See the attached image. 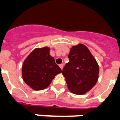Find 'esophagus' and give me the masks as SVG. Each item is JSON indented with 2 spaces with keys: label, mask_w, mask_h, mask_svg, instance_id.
<instances>
[{
  "label": "esophagus",
  "mask_w": 120,
  "mask_h": 120,
  "mask_svg": "<svg viewBox=\"0 0 120 120\" xmlns=\"http://www.w3.org/2000/svg\"><path fill=\"white\" fill-rule=\"evenodd\" d=\"M63 66H64V65L63 64H59V67H60V68H61V70H63Z\"/></svg>",
  "instance_id": "34e87169"
}]
</instances>
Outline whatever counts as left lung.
Returning a JSON list of instances; mask_svg holds the SVG:
<instances>
[{
	"label": "left lung",
	"mask_w": 120,
	"mask_h": 120,
	"mask_svg": "<svg viewBox=\"0 0 120 120\" xmlns=\"http://www.w3.org/2000/svg\"><path fill=\"white\" fill-rule=\"evenodd\" d=\"M68 57L70 61L62 71L68 88L78 95L87 93L98 82L99 68L97 61L82 44L72 47Z\"/></svg>",
	"instance_id": "8db88e82"
}]
</instances>
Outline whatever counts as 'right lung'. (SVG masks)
<instances>
[{"instance_id": "add662e5", "label": "right lung", "mask_w": 120, "mask_h": 120, "mask_svg": "<svg viewBox=\"0 0 120 120\" xmlns=\"http://www.w3.org/2000/svg\"><path fill=\"white\" fill-rule=\"evenodd\" d=\"M49 51L50 49L47 47L35 49L23 63V80L33 90H40L47 88L54 76L62 72Z\"/></svg>"}]
</instances>
